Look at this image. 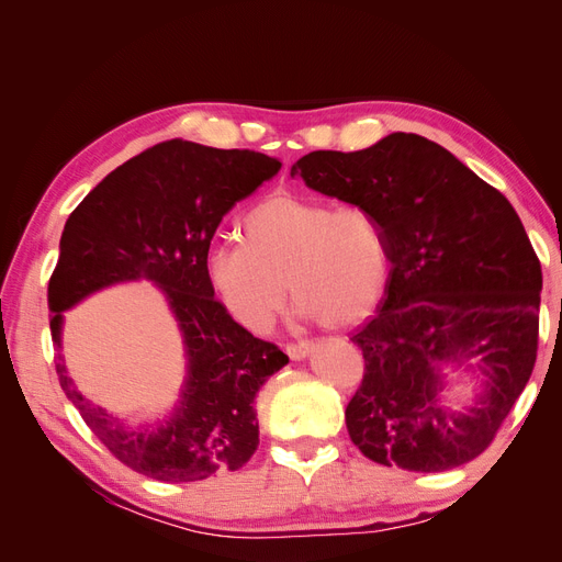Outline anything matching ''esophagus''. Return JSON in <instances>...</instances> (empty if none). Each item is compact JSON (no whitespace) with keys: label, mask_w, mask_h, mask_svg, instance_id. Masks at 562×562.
<instances>
[{"label":"esophagus","mask_w":562,"mask_h":562,"mask_svg":"<svg viewBox=\"0 0 562 562\" xmlns=\"http://www.w3.org/2000/svg\"><path fill=\"white\" fill-rule=\"evenodd\" d=\"M310 351H312V345H310V342H295V345H288V347H285V353L291 356L293 361H302V359H307Z\"/></svg>","instance_id":"obj_1"}]
</instances>
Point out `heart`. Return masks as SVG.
<instances>
[{
    "label": "heart",
    "mask_w": 562,
    "mask_h": 562,
    "mask_svg": "<svg viewBox=\"0 0 562 562\" xmlns=\"http://www.w3.org/2000/svg\"><path fill=\"white\" fill-rule=\"evenodd\" d=\"M211 291L250 333H267L285 302L302 316L349 328L378 307L391 277L382 220L366 206L333 209L274 192L244 215L241 244H217L206 262Z\"/></svg>",
    "instance_id": "obj_1"
}]
</instances>
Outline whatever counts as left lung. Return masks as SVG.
<instances>
[{"label":"left lung","mask_w":562,"mask_h":562,"mask_svg":"<svg viewBox=\"0 0 562 562\" xmlns=\"http://www.w3.org/2000/svg\"><path fill=\"white\" fill-rule=\"evenodd\" d=\"M291 176L375 213L389 236L384 302L351 337L366 359L347 429L368 459L436 473L495 438L532 375L541 265L508 199L446 147L391 133L359 151L318 149ZM484 375L471 406L442 398L446 367Z\"/></svg>","instance_id":"1"}]
</instances>
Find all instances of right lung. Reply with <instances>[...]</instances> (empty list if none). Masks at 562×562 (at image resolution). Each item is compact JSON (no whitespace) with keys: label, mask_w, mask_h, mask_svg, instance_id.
<instances>
[{"label":"right lung","mask_w":562,"mask_h":562,"mask_svg":"<svg viewBox=\"0 0 562 562\" xmlns=\"http://www.w3.org/2000/svg\"><path fill=\"white\" fill-rule=\"evenodd\" d=\"M252 149L168 140L98 182L70 213L48 281L50 337L65 396L119 462L164 483L241 469L260 443L255 396L288 356L252 337L215 300L206 277L213 234L236 201L279 173ZM151 280L183 333L188 378L171 418L128 428L83 400L59 353L61 312L124 280Z\"/></svg>","instance_id":"add662e5"}]
</instances>
